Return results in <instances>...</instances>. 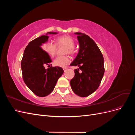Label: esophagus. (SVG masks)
<instances>
[{"mask_svg": "<svg viewBox=\"0 0 135 135\" xmlns=\"http://www.w3.org/2000/svg\"><path fill=\"white\" fill-rule=\"evenodd\" d=\"M63 70H64V72H65L68 70V68H63Z\"/></svg>", "mask_w": 135, "mask_h": 135, "instance_id": "34e87169", "label": "esophagus"}]
</instances>
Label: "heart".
Instances as JSON below:
<instances>
[{
    "label": "heart",
    "instance_id": "heart-1",
    "mask_svg": "<svg viewBox=\"0 0 135 135\" xmlns=\"http://www.w3.org/2000/svg\"><path fill=\"white\" fill-rule=\"evenodd\" d=\"M57 44L58 46H64L66 47V49L65 50V54H68L70 55L74 54V47L75 45L74 40L69 36H63L59 37L56 40ZM44 50L46 51L47 54L54 57L56 52L57 45L53 43L52 42L48 41L43 46ZM54 65L56 66L59 67H65L70 62V59L69 57L66 56H59L56 57L54 60Z\"/></svg>",
    "mask_w": 135,
    "mask_h": 135
}]
</instances>
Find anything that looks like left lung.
Returning <instances> with one entry per match:
<instances>
[{"mask_svg":"<svg viewBox=\"0 0 135 135\" xmlns=\"http://www.w3.org/2000/svg\"><path fill=\"white\" fill-rule=\"evenodd\" d=\"M79 50L70 66H78L75 76L70 80L72 90L80 97H87L99 87L105 69L103 54L96 43L87 35L75 32Z\"/></svg>","mask_w":135,"mask_h":135,"instance_id":"1","label":"left lung"}]
</instances>
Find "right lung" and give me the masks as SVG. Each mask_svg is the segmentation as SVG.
Masks as SVG:
<instances>
[{
    "label": "right lung",
    "mask_w": 135,
    "mask_h": 135,
    "mask_svg": "<svg viewBox=\"0 0 135 135\" xmlns=\"http://www.w3.org/2000/svg\"><path fill=\"white\" fill-rule=\"evenodd\" d=\"M57 33L48 32L46 35H42L32 40L23 52L21 61L23 81L27 87L39 97H45L50 94L64 73L61 67L51 66L47 69L44 68L46 65H52V60L41 47L43 44L47 42L48 34Z\"/></svg>",
    "instance_id": "obj_1"
}]
</instances>
